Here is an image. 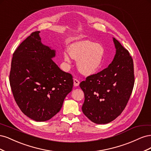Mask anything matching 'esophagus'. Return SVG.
I'll return each instance as SVG.
<instances>
[{
  "label": "esophagus",
  "mask_w": 151,
  "mask_h": 151,
  "mask_svg": "<svg viewBox=\"0 0 151 151\" xmlns=\"http://www.w3.org/2000/svg\"><path fill=\"white\" fill-rule=\"evenodd\" d=\"M80 82L79 80H77V79H74V86H78L79 85Z\"/></svg>",
  "instance_id": "esophagus-1"
}]
</instances>
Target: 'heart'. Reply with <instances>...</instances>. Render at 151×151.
<instances>
[{
	"label": "heart",
	"instance_id": "heart-1",
	"mask_svg": "<svg viewBox=\"0 0 151 151\" xmlns=\"http://www.w3.org/2000/svg\"><path fill=\"white\" fill-rule=\"evenodd\" d=\"M104 49L102 45L88 40H83L73 43L70 52H63L64 60L69 63L72 58L78 60L77 66L81 72L91 75L98 71L103 64Z\"/></svg>",
	"mask_w": 151,
	"mask_h": 151
}]
</instances>
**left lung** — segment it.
<instances>
[{
  "label": "left lung",
  "mask_w": 151,
  "mask_h": 151,
  "mask_svg": "<svg viewBox=\"0 0 151 151\" xmlns=\"http://www.w3.org/2000/svg\"><path fill=\"white\" fill-rule=\"evenodd\" d=\"M116 54L109 66L87 77L79 86L84 93L83 113L93 122L106 124L119 116L134 88L133 59L128 50L113 38Z\"/></svg>",
  "instance_id": "1"
}]
</instances>
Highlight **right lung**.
I'll return each mask as SVG.
<instances>
[{
  "label": "right lung",
  "mask_w": 151,
  "mask_h": 151,
  "mask_svg": "<svg viewBox=\"0 0 151 151\" xmlns=\"http://www.w3.org/2000/svg\"><path fill=\"white\" fill-rule=\"evenodd\" d=\"M40 33H32L14 52L9 81L21 111L32 120L45 122L60 110L74 83L72 76L52 60L55 51L42 44Z\"/></svg>",
  "instance_id": "right-lung-1"
}]
</instances>
